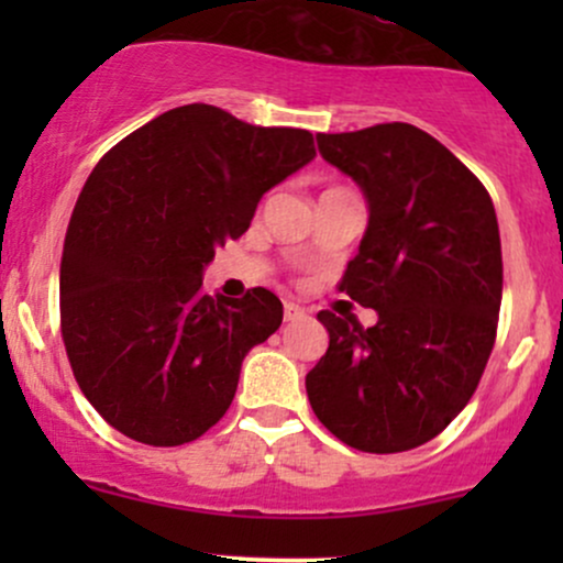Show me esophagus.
I'll return each instance as SVG.
<instances>
[{"instance_id":"esophagus-1","label":"esophagus","mask_w":563,"mask_h":563,"mask_svg":"<svg viewBox=\"0 0 563 563\" xmlns=\"http://www.w3.org/2000/svg\"><path fill=\"white\" fill-rule=\"evenodd\" d=\"M283 318H286L288 322H294V320H301V318H303V309L299 307V303H294V301H286V303H283Z\"/></svg>"}]
</instances>
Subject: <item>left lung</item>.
Instances as JSON below:
<instances>
[{
  "label": "left lung",
  "instance_id": "left-lung-1",
  "mask_svg": "<svg viewBox=\"0 0 563 563\" xmlns=\"http://www.w3.org/2000/svg\"><path fill=\"white\" fill-rule=\"evenodd\" d=\"M318 147L367 200L341 290L378 322L322 309L331 344L307 373L309 405L349 448L412 450L468 405L493 352L503 299L493 198L442 142L402 121L318 134Z\"/></svg>",
  "mask_w": 563,
  "mask_h": 563
}]
</instances>
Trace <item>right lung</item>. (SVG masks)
Wrapping results in <instances>:
<instances>
[{
	"label": "right lung",
	"instance_id": "1",
	"mask_svg": "<svg viewBox=\"0 0 563 563\" xmlns=\"http://www.w3.org/2000/svg\"><path fill=\"white\" fill-rule=\"evenodd\" d=\"M312 158L307 129L206 102L161 113L100 158L63 245L60 325L79 389L115 431L177 448L228 412L283 303L267 288L209 296L203 269Z\"/></svg>",
	"mask_w": 563,
	"mask_h": 563
}]
</instances>
